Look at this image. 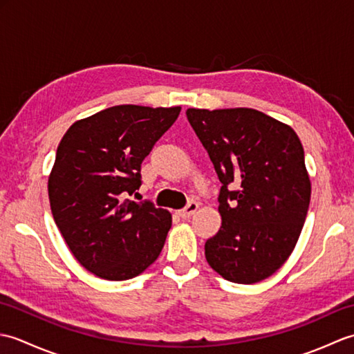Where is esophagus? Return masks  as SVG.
I'll return each instance as SVG.
<instances>
[{
	"instance_id": "obj_1",
	"label": "esophagus",
	"mask_w": 354,
	"mask_h": 354,
	"mask_svg": "<svg viewBox=\"0 0 354 354\" xmlns=\"http://www.w3.org/2000/svg\"><path fill=\"white\" fill-rule=\"evenodd\" d=\"M198 208H199V204L198 202H190L189 205H187L185 208H183V209H179L178 212V214L183 217V219H189V217H192L194 213L198 212Z\"/></svg>"
}]
</instances>
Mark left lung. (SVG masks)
<instances>
[{"label": "left lung", "instance_id": "left-lung-1", "mask_svg": "<svg viewBox=\"0 0 354 354\" xmlns=\"http://www.w3.org/2000/svg\"><path fill=\"white\" fill-rule=\"evenodd\" d=\"M222 183V227L205 259L225 280L254 284L289 259L310 202L304 149L290 126L251 108L187 109Z\"/></svg>", "mask_w": 354, "mask_h": 354}]
</instances>
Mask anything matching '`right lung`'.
I'll return each instance as SVG.
<instances>
[{
    "mask_svg": "<svg viewBox=\"0 0 354 354\" xmlns=\"http://www.w3.org/2000/svg\"><path fill=\"white\" fill-rule=\"evenodd\" d=\"M179 112L181 106L118 104L77 120L59 142L48 176L53 219L95 277L129 280L160 255L171 214L126 194L140 189L142 160Z\"/></svg>",
    "mask_w": 354,
    "mask_h": 354,
    "instance_id": "right-lung-1",
    "label": "right lung"
}]
</instances>
